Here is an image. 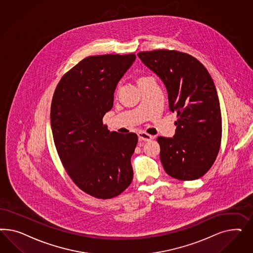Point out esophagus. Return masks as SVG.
Instances as JSON below:
<instances>
[{
    "mask_svg": "<svg viewBox=\"0 0 253 253\" xmlns=\"http://www.w3.org/2000/svg\"><path fill=\"white\" fill-rule=\"evenodd\" d=\"M138 137H139V139H140L141 141H145V142H148V141H150V140L153 139L152 135H150V134H148V133H146V132H144V131H140V132L138 133Z\"/></svg>",
    "mask_w": 253,
    "mask_h": 253,
    "instance_id": "esophagus-1",
    "label": "esophagus"
}]
</instances>
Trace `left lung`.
<instances>
[{"mask_svg":"<svg viewBox=\"0 0 253 253\" xmlns=\"http://www.w3.org/2000/svg\"><path fill=\"white\" fill-rule=\"evenodd\" d=\"M139 58L160 77L176 112L175 134L157 138L162 166L169 176L192 181L214 163L222 140V115L214 83L192 55L174 50L141 52Z\"/></svg>","mask_w":253,"mask_h":253,"instance_id":"1","label":"left lung"}]
</instances>
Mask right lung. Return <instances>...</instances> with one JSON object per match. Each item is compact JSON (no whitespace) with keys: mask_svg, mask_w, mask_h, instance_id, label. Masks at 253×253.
Returning a JSON list of instances; mask_svg holds the SVG:
<instances>
[{"mask_svg":"<svg viewBox=\"0 0 253 253\" xmlns=\"http://www.w3.org/2000/svg\"><path fill=\"white\" fill-rule=\"evenodd\" d=\"M135 54L91 55L69 70L55 88L51 126L62 164L77 186L96 199L122 194L132 181L133 132L109 131L103 117L113 107L120 80Z\"/></svg>","mask_w":253,"mask_h":253,"instance_id":"add662e5","label":"right lung"}]
</instances>
